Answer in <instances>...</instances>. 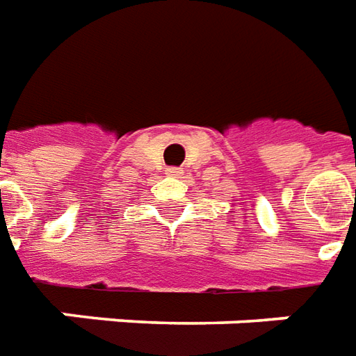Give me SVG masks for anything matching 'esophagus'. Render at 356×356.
Instances as JSON below:
<instances>
[{
  "instance_id": "obj_1",
  "label": "esophagus",
  "mask_w": 356,
  "mask_h": 356,
  "mask_svg": "<svg viewBox=\"0 0 356 356\" xmlns=\"http://www.w3.org/2000/svg\"><path fill=\"white\" fill-rule=\"evenodd\" d=\"M168 175H181V173H183V170H181V168H168Z\"/></svg>"
}]
</instances>
